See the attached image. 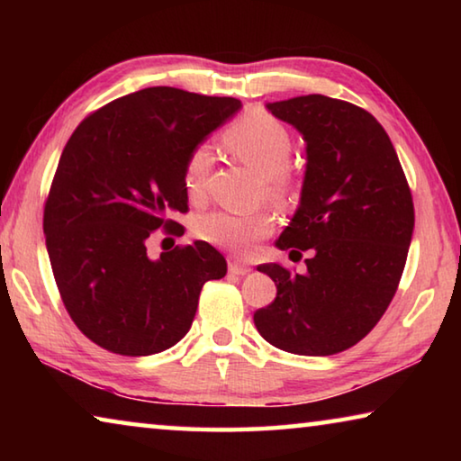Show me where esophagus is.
Masks as SVG:
<instances>
[{"label": "esophagus", "instance_id": "34e87169", "mask_svg": "<svg viewBox=\"0 0 461 461\" xmlns=\"http://www.w3.org/2000/svg\"><path fill=\"white\" fill-rule=\"evenodd\" d=\"M228 268H230V272L231 275H238V276H244V275H248L249 268L248 264H244V262H240V260H236V258H230V262H228Z\"/></svg>", "mask_w": 461, "mask_h": 461}]
</instances>
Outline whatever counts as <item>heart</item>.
I'll list each match as a JSON object with an SVG mask.
<instances>
[{
  "instance_id": "b5f03b06",
  "label": "heart",
  "mask_w": 461,
  "mask_h": 461,
  "mask_svg": "<svg viewBox=\"0 0 461 461\" xmlns=\"http://www.w3.org/2000/svg\"><path fill=\"white\" fill-rule=\"evenodd\" d=\"M223 146L233 158L262 175L268 197L283 201L293 191V173L288 160L293 154V138L278 120L268 113H249L225 130ZM212 168L207 148H194L185 162L183 183L191 201H201ZM275 220L268 212H213L194 223V233L209 244L231 252H246L256 241L267 238Z\"/></svg>"
}]
</instances>
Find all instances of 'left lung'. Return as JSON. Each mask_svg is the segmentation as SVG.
Returning <instances> with one entry per match:
<instances>
[{"label":"left lung","mask_w":461,"mask_h":461,"mask_svg":"<svg viewBox=\"0 0 461 461\" xmlns=\"http://www.w3.org/2000/svg\"><path fill=\"white\" fill-rule=\"evenodd\" d=\"M267 107L307 142L299 209L276 246L311 249V258L305 275L260 264L276 299L256 311V330L285 352L339 354L374 330L399 288L415 228L407 176L362 107L325 95Z\"/></svg>","instance_id":"1"}]
</instances>
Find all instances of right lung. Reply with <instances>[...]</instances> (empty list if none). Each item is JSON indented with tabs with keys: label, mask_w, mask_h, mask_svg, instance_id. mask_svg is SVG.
<instances>
[{
	"label": "right lung",
	"mask_w": 461,
	"mask_h": 461,
	"mask_svg": "<svg viewBox=\"0 0 461 461\" xmlns=\"http://www.w3.org/2000/svg\"><path fill=\"white\" fill-rule=\"evenodd\" d=\"M241 107L175 87L130 93L87 115L68 138L44 205L46 249L60 299L99 348L150 356L181 341L207 280L228 262L207 241L158 260L156 230L183 236L189 154Z\"/></svg>",
	"instance_id": "add662e5"
}]
</instances>
